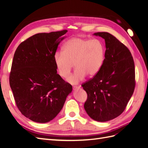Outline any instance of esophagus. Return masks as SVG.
I'll list each match as a JSON object with an SVG mask.
<instances>
[{
	"label": "esophagus",
	"mask_w": 148,
	"mask_h": 148,
	"mask_svg": "<svg viewBox=\"0 0 148 148\" xmlns=\"http://www.w3.org/2000/svg\"><path fill=\"white\" fill-rule=\"evenodd\" d=\"M80 88V86H73V90H77V89H79Z\"/></svg>",
	"instance_id": "esophagus-1"
}]
</instances>
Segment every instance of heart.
Returning a JSON list of instances; mask_svg holds the SVG:
<instances>
[{
    "instance_id": "1",
    "label": "heart",
    "mask_w": 148,
    "mask_h": 148,
    "mask_svg": "<svg viewBox=\"0 0 148 148\" xmlns=\"http://www.w3.org/2000/svg\"><path fill=\"white\" fill-rule=\"evenodd\" d=\"M104 59V48L100 41L79 38L69 40L62 47V52H57L53 56L57 70L62 78L69 75L74 65V72L66 78L73 84H78L86 75L92 77L97 74Z\"/></svg>"
}]
</instances>
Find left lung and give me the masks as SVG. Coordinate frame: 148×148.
<instances>
[{"label":"left lung","mask_w":148,"mask_h":148,"mask_svg":"<svg viewBox=\"0 0 148 148\" xmlns=\"http://www.w3.org/2000/svg\"><path fill=\"white\" fill-rule=\"evenodd\" d=\"M94 35L105 40V59L97 73L82 85L88 95L84 108L92 119L103 122L117 117L126 108L135 87V64L129 49L113 35Z\"/></svg>","instance_id":"obj_1"}]
</instances>
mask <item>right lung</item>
Returning a JSON list of instances; mask_svg holds the SVG:
<instances>
[{
  "label": "right lung",
  "instance_id": "1",
  "mask_svg": "<svg viewBox=\"0 0 148 148\" xmlns=\"http://www.w3.org/2000/svg\"><path fill=\"white\" fill-rule=\"evenodd\" d=\"M67 30L36 34L22 42L13 56L10 86L16 104L38 123L54 119L72 86L57 73L53 56Z\"/></svg>",
  "mask_w": 148,
  "mask_h": 148
}]
</instances>
